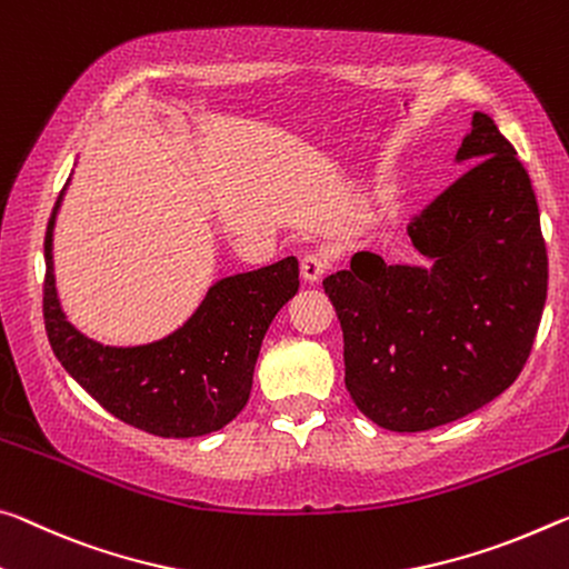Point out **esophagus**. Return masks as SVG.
I'll list each match as a JSON object with an SVG mask.
<instances>
[{"mask_svg": "<svg viewBox=\"0 0 569 569\" xmlns=\"http://www.w3.org/2000/svg\"><path fill=\"white\" fill-rule=\"evenodd\" d=\"M327 258L317 256V252H309V256L301 258V278L306 283H319L323 273H327Z\"/></svg>", "mask_w": 569, "mask_h": 569, "instance_id": "obj_1", "label": "esophagus"}]
</instances>
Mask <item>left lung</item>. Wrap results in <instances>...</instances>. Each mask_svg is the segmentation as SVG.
I'll return each mask as SVG.
<instances>
[{
	"mask_svg": "<svg viewBox=\"0 0 569 569\" xmlns=\"http://www.w3.org/2000/svg\"><path fill=\"white\" fill-rule=\"evenodd\" d=\"M456 161L473 167L408 228L428 263L357 252L323 281L345 331L347 390L385 430H430L499 398L545 311L547 248L517 151L476 111Z\"/></svg>",
	"mask_w": 569,
	"mask_h": 569,
	"instance_id": "1",
	"label": "left lung"
}]
</instances>
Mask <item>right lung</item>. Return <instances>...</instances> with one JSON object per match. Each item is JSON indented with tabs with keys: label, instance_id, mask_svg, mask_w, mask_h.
<instances>
[{
	"label": "right lung",
	"instance_id": "1",
	"mask_svg": "<svg viewBox=\"0 0 569 569\" xmlns=\"http://www.w3.org/2000/svg\"><path fill=\"white\" fill-rule=\"evenodd\" d=\"M66 187L44 236L42 296L44 329L60 365L113 418L151 436L197 438L228 426L250 398L270 321L299 293V260L288 256L273 266L220 278L169 337L139 347H108L76 329L60 306L52 232Z\"/></svg>",
	"mask_w": 569,
	"mask_h": 569
}]
</instances>
